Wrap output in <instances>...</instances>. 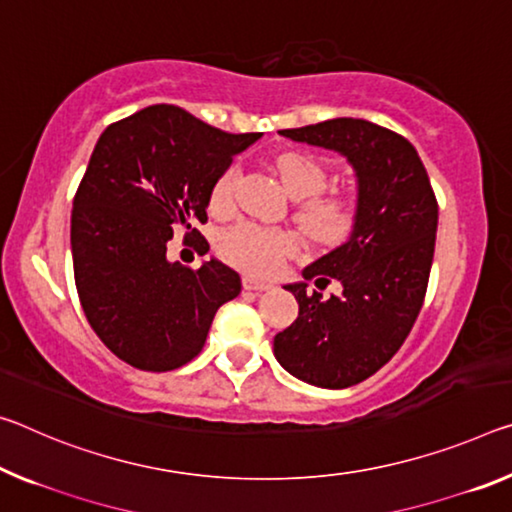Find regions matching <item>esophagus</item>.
<instances>
[{"label":"esophagus","instance_id":"esophagus-1","mask_svg":"<svg viewBox=\"0 0 512 512\" xmlns=\"http://www.w3.org/2000/svg\"><path fill=\"white\" fill-rule=\"evenodd\" d=\"M243 289L246 291H269L271 285L264 280H257L255 275H243Z\"/></svg>","mask_w":512,"mask_h":512}]
</instances>
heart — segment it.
Masks as SVG:
<instances>
[{"instance_id":"1","label":"heart","mask_w":512,"mask_h":512,"mask_svg":"<svg viewBox=\"0 0 512 512\" xmlns=\"http://www.w3.org/2000/svg\"><path fill=\"white\" fill-rule=\"evenodd\" d=\"M275 173L285 189L300 198L296 223L307 239L323 248H339L355 237L364 216V198L358 186L326 189L330 168L307 152H285L275 159ZM239 168L227 166L209 191V207L216 214L230 212L237 191ZM296 250V237L280 227L237 223L218 237V253L227 262L250 273H273Z\"/></svg>"}]
</instances>
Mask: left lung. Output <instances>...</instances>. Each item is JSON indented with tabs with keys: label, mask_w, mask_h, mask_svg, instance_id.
Returning <instances> with one entry per match:
<instances>
[{
	"label": "left lung",
	"mask_w": 512,
	"mask_h": 512,
	"mask_svg": "<svg viewBox=\"0 0 512 512\" xmlns=\"http://www.w3.org/2000/svg\"><path fill=\"white\" fill-rule=\"evenodd\" d=\"M280 134L342 152L364 198L355 237L303 271L316 287L339 280L344 291L321 300L305 282L287 285L298 319L273 339L275 358L291 376L344 389L385 367L415 326L433 266L437 198L417 150L392 129L332 118Z\"/></svg>",
	"instance_id": "1"
}]
</instances>
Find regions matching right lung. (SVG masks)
Here are the masks:
<instances>
[{
    "label": "right lung",
    "mask_w": 512,
    "mask_h": 512,
    "mask_svg": "<svg viewBox=\"0 0 512 512\" xmlns=\"http://www.w3.org/2000/svg\"><path fill=\"white\" fill-rule=\"evenodd\" d=\"M262 134H227L173 104L104 129L72 200L70 243L84 314L109 351L141 371H173L205 346L218 307L241 278L216 259L170 264L166 243L205 255L212 184Z\"/></svg>",
    "instance_id": "right-lung-1"
}]
</instances>
